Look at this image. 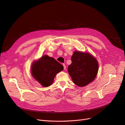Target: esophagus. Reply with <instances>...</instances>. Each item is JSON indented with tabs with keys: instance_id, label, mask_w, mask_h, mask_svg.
<instances>
[{
	"instance_id": "obj_1",
	"label": "esophagus",
	"mask_w": 125,
	"mask_h": 125,
	"mask_svg": "<svg viewBox=\"0 0 125 125\" xmlns=\"http://www.w3.org/2000/svg\"><path fill=\"white\" fill-rule=\"evenodd\" d=\"M63 69H64V70H65L66 67V66H65V64H63Z\"/></svg>"
}]
</instances>
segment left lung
Segmentation results:
<instances>
[{"mask_svg":"<svg viewBox=\"0 0 125 125\" xmlns=\"http://www.w3.org/2000/svg\"><path fill=\"white\" fill-rule=\"evenodd\" d=\"M71 62L68 71L75 84L82 87L94 80L99 69V64L94 57L88 52L75 51Z\"/></svg>","mask_w":125,"mask_h":125,"instance_id":"left-lung-1","label":"left lung"}]
</instances>
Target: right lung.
I'll use <instances>...</instances> for the list:
<instances>
[{"mask_svg":"<svg viewBox=\"0 0 125 125\" xmlns=\"http://www.w3.org/2000/svg\"><path fill=\"white\" fill-rule=\"evenodd\" d=\"M32 74L35 80L44 87L51 85L56 74L63 70V67L54 58L44 55L32 65Z\"/></svg>","mask_w":125,"mask_h":125,"instance_id":"1","label":"right lung"}]
</instances>
